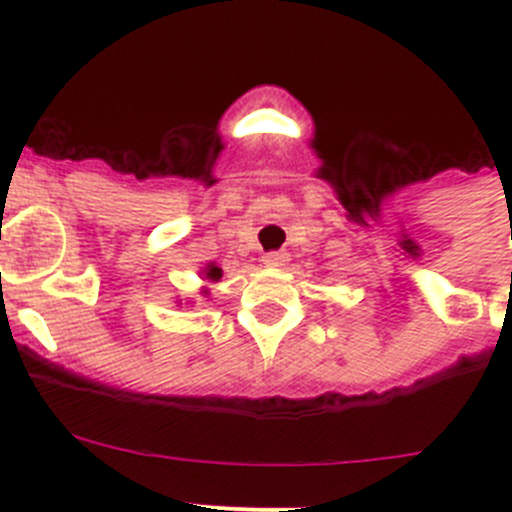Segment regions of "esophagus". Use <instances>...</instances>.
Instances as JSON below:
<instances>
[{
	"instance_id": "esophagus-1",
	"label": "esophagus",
	"mask_w": 512,
	"mask_h": 512,
	"mask_svg": "<svg viewBox=\"0 0 512 512\" xmlns=\"http://www.w3.org/2000/svg\"><path fill=\"white\" fill-rule=\"evenodd\" d=\"M262 262H265V267H285L289 262V255L285 250L265 252V255H262Z\"/></svg>"
}]
</instances>
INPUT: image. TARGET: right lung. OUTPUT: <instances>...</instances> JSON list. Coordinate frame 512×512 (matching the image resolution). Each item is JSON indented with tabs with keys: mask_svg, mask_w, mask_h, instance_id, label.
<instances>
[{
	"mask_svg": "<svg viewBox=\"0 0 512 512\" xmlns=\"http://www.w3.org/2000/svg\"><path fill=\"white\" fill-rule=\"evenodd\" d=\"M203 277L208 282H220V277H223V270H220V267L215 265V262H210V265L203 270ZM203 292L208 294V289H203Z\"/></svg>",
	"mask_w": 512,
	"mask_h": 512,
	"instance_id": "1",
	"label": "right lung"
}]
</instances>
